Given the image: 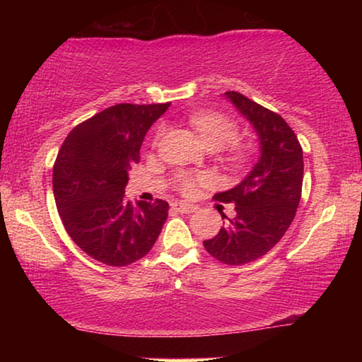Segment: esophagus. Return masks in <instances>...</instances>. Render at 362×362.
Wrapping results in <instances>:
<instances>
[{"instance_id": "34e87169", "label": "esophagus", "mask_w": 362, "mask_h": 362, "mask_svg": "<svg viewBox=\"0 0 362 362\" xmlns=\"http://www.w3.org/2000/svg\"><path fill=\"white\" fill-rule=\"evenodd\" d=\"M173 207H175L177 212H182V214H192V212H196L197 209V207L194 204H191V202H182V201L175 202Z\"/></svg>"}]
</instances>
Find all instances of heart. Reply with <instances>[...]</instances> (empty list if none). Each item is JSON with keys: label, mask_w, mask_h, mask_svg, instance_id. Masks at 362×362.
<instances>
[{"label": "heart", "mask_w": 362, "mask_h": 362, "mask_svg": "<svg viewBox=\"0 0 362 362\" xmlns=\"http://www.w3.org/2000/svg\"><path fill=\"white\" fill-rule=\"evenodd\" d=\"M191 125L194 127L197 135L201 136L202 143L209 150H222V148L232 146L239 138V128L229 117L216 112H202L191 117ZM197 177L181 173L176 177L177 189L182 192L194 191Z\"/></svg>", "instance_id": "obj_1"}]
</instances>
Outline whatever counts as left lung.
<instances>
[{"label": "left lung", "instance_id": "8db88e82", "mask_svg": "<svg viewBox=\"0 0 362 362\" xmlns=\"http://www.w3.org/2000/svg\"><path fill=\"white\" fill-rule=\"evenodd\" d=\"M226 98L254 127L260 158L239 185L214 196L235 204V216L229 219L221 212L227 224L202 244L222 264L244 265L274 249L295 219L303 185V150L279 113L234 90L226 92Z\"/></svg>", "mask_w": 362, "mask_h": 362}]
</instances>
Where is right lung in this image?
<instances>
[{
    "label": "right lung",
    "mask_w": 362,
    "mask_h": 362,
    "mask_svg": "<svg viewBox=\"0 0 362 362\" xmlns=\"http://www.w3.org/2000/svg\"><path fill=\"white\" fill-rule=\"evenodd\" d=\"M171 103H118L78 123L52 171L54 199L71 239L102 264L125 267L145 257L168 217L166 201L125 199L132 166L150 127Z\"/></svg>",
    "instance_id": "obj_1"
}]
</instances>
